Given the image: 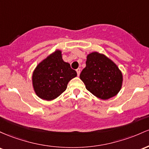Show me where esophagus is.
<instances>
[{
    "label": "esophagus",
    "instance_id": "34e87169",
    "mask_svg": "<svg viewBox=\"0 0 149 149\" xmlns=\"http://www.w3.org/2000/svg\"><path fill=\"white\" fill-rule=\"evenodd\" d=\"M80 68H77V69L76 70V71H77V75L78 76H79V74H80Z\"/></svg>",
    "mask_w": 149,
    "mask_h": 149
}]
</instances>
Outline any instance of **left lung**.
<instances>
[{
    "label": "left lung",
    "instance_id": "left-lung-1",
    "mask_svg": "<svg viewBox=\"0 0 149 149\" xmlns=\"http://www.w3.org/2000/svg\"><path fill=\"white\" fill-rule=\"evenodd\" d=\"M79 77L89 92L103 100L116 96L123 86V73L118 65L96 51L87 55L86 68Z\"/></svg>",
    "mask_w": 149,
    "mask_h": 149
}]
</instances>
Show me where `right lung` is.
Returning <instances> with one entry per match:
<instances>
[{"label":"right lung","mask_w":149,"mask_h":149,"mask_svg":"<svg viewBox=\"0 0 149 149\" xmlns=\"http://www.w3.org/2000/svg\"><path fill=\"white\" fill-rule=\"evenodd\" d=\"M77 72L63 60L62 51L57 49L36 67L32 74V86L40 98L52 101L66 90L68 84L76 77Z\"/></svg>","instance_id":"obj_1"}]
</instances>
